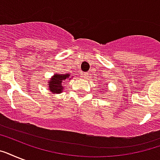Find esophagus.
Segmentation results:
<instances>
[{"label":"esophagus","instance_id":"esophagus-1","mask_svg":"<svg viewBox=\"0 0 160 160\" xmlns=\"http://www.w3.org/2000/svg\"><path fill=\"white\" fill-rule=\"evenodd\" d=\"M82 77L84 78L85 80H86V79H88V78H89V74H88V73H83Z\"/></svg>","mask_w":160,"mask_h":160}]
</instances>
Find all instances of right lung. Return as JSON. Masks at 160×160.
I'll list each match as a JSON object with an SVG mask.
<instances>
[{"label":"right lung","mask_w":160,"mask_h":160,"mask_svg":"<svg viewBox=\"0 0 160 160\" xmlns=\"http://www.w3.org/2000/svg\"><path fill=\"white\" fill-rule=\"evenodd\" d=\"M70 75L69 74H55L47 84L48 90L53 94L61 93L64 90V86L62 85L63 81H65L66 79L70 77ZM71 78H70V80Z\"/></svg>","instance_id":"obj_1"}]
</instances>
